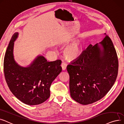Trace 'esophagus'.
<instances>
[{
	"label": "esophagus",
	"mask_w": 124,
	"mask_h": 124,
	"mask_svg": "<svg viewBox=\"0 0 124 124\" xmlns=\"http://www.w3.org/2000/svg\"><path fill=\"white\" fill-rule=\"evenodd\" d=\"M61 66H62V70H65L66 69L67 64L65 62H62V63L61 64Z\"/></svg>",
	"instance_id": "1"
}]
</instances>
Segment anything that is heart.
Segmentation results:
<instances>
[{
    "mask_svg": "<svg viewBox=\"0 0 124 124\" xmlns=\"http://www.w3.org/2000/svg\"><path fill=\"white\" fill-rule=\"evenodd\" d=\"M81 52V46L78 40L68 45L63 50V54L68 60H74L80 56Z\"/></svg>",
    "mask_w": 124,
    "mask_h": 124,
    "instance_id": "1",
    "label": "heart"
}]
</instances>
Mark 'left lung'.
<instances>
[{"label":"left lung","instance_id":"obj_1","mask_svg":"<svg viewBox=\"0 0 124 124\" xmlns=\"http://www.w3.org/2000/svg\"><path fill=\"white\" fill-rule=\"evenodd\" d=\"M118 67L116 52L108 36L94 46L90 44L67 67L70 96L83 105L99 101L114 85Z\"/></svg>","mask_w":124,"mask_h":124}]
</instances>
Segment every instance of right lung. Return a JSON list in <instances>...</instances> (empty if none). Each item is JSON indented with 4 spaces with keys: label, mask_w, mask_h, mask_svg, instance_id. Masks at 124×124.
<instances>
[{
    "label": "right lung",
    "mask_w": 124,
    "mask_h": 124,
    "mask_svg": "<svg viewBox=\"0 0 124 124\" xmlns=\"http://www.w3.org/2000/svg\"><path fill=\"white\" fill-rule=\"evenodd\" d=\"M18 32L13 35L4 55L3 68L5 80L11 92L22 102L37 105L50 96L52 82L62 72V61L49 62L42 55H38L27 67L21 66L14 57V42Z\"/></svg>",
    "instance_id": "right-lung-1"
}]
</instances>
